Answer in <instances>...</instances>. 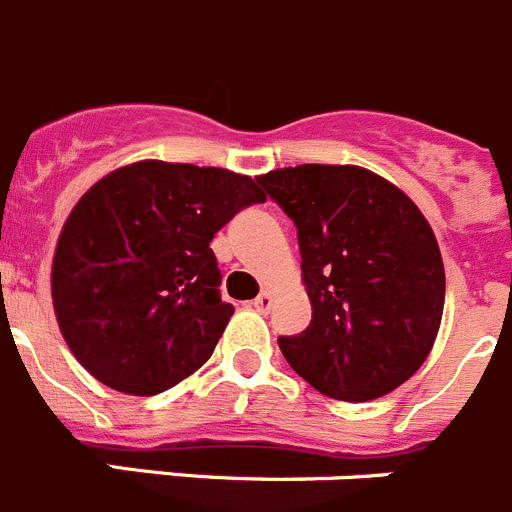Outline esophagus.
Instances as JSON below:
<instances>
[{
    "instance_id": "esophagus-1",
    "label": "esophagus",
    "mask_w": 512,
    "mask_h": 512,
    "mask_svg": "<svg viewBox=\"0 0 512 512\" xmlns=\"http://www.w3.org/2000/svg\"><path fill=\"white\" fill-rule=\"evenodd\" d=\"M270 306H273V293H270V290H262L260 296L252 301V308H255L257 313H267L270 311Z\"/></svg>"
}]
</instances>
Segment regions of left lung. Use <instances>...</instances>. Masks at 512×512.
Segmentation results:
<instances>
[{
    "label": "left lung",
    "mask_w": 512,
    "mask_h": 512,
    "mask_svg": "<svg viewBox=\"0 0 512 512\" xmlns=\"http://www.w3.org/2000/svg\"><path fill=\"white\" fill-rule=\"evenodd\" d=\"M293 219L311 324L280 336L288 365L347 403L382 398L416 375L444 313L439 242L395 183L359 165L306 163L257 176Z\"/></svg>",
    "instance_id": "1"
}]
</instances>
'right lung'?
I'll list each match as a JSON object with an SVG mask.
<instances>
[{"mask_svg":"<svg viewBox=\"0 0 512 512\" xmlns=\"http://www.w3.org/2000/svg\"><path fill=\"white\" fill-rule=\"evenodd\" d=\"M265 193L250 176L137 160L96 181L61 229L53 311L107 388L158 395L199 370L232 319L209 242Z\"/></svg>","mask_w":512,"mask_h":512,"instance_id":"1","label":"right lung"}]
</instances>
